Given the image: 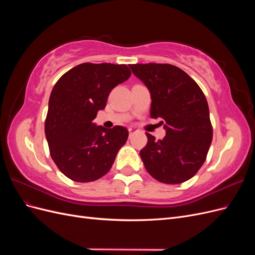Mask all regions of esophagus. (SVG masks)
<instances>
[{
    "label": "esophagus",
    "instance_id": "1",
    "mask_svg": "<svg viewBox=\"0 0 255 255\" xmlns=\"http://www.w3.org/2000/svg\"><path fill=\"white\" fill-rule=\"evenodd\" d=\"M136 132V129L135 128H128V133H129V136H132L134 133Z\"/></svg>",
    "mask_w": 255,
    "mask_h": 255
}]
</instances>
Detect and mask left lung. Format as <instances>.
Here are the masks:
<instances>
[{"instance_id": "8db88e82", "label": "left lung", "mask_w": 255, "mask_h": 255, "mask_svg": "<svg viewBox=\"0 0 255 255\" xmlns=\"http://www.w3.org/2000/svg\"><path fill=\"white\" fill-rule=\"evenodd\" d=\"M151 92V118H161L166 136L140 151L143 165L154 179L180 184L202 167L213 139L206 98L199 85L179 67L169 64L129 65Z\"/></svg>"}]
</instances>
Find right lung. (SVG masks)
Returning <instances> with one entry per match:
<instances>
[{"mask_svg":"<svg viewBox=\"0 0 255 255\" xmlns=\"http://www.w3.org/2000/svg\"><path fill=\"white\" fill-rule=\"evenodd\" d=\"M130 74L127 65L84 63L54 85L44 132L52 159L70 180L87 183L102 177L127 142L126 128H104L92 120L104 110L111 91Z\"/></svg>","mask_w":255,"mask_h":255,"instance_id":"add662e5","label":"right lung"}]
</instances>
